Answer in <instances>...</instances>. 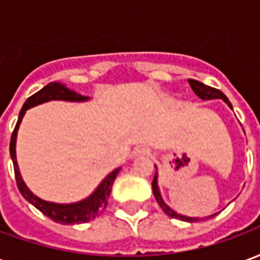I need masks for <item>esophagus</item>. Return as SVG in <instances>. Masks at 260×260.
Returning a JSON list of instances; mask_svg holds the SVG:
<instances>
[{
  "label": "esophagus",
  "mask_w": 260,
  "mask_h": 260,
  "mask_svg": "<svg viewBox=\"0 0 260 260\" xmlns=\"http://www.w3.org/2000/svg\"><path fill=\"white\" fill-rule=\"evenodd\" d=\"M146 153H147L146 149H136L135 150L136 156H142V154H146Z\"/></svg>",
  "instance_id": "34e87169"
}]
</instances>
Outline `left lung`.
Listing matches in <instances>:
<instances>
[{
    "mask_svg": "<svg viewBox=\"0 0 260 260\" xmlns=\"http://www.w3.org/2000/svg\"><path fill=\"white\" fill-rule=\"evenodd\" d=\"M189 85H191L192 90L195 91L196 96H199L202 100H212V99H221L224 102L229 104V107H231V103L229 102V99L227 96L224 94L223 91H220L218 89H214L212 86H207L205 83H202V82H198L195 79H189ZM233 108V107H231ZM152 188H153V193H154V198H156V201H157L158 206L161 207L164 210L166 214H169L170 217L173 218H178V220H184V221H199V218H193V217H186V216H182V214H178V213H175L173 209H170L166 203H164L163 198L160 195V191H158V186H157V173L154 174V178L152 181ZM214 214L212 216H209V217H213Z\"/></svg>",
    "mask_w": 260,
    "mask_h": 260,
    "instance_id": "1",
    "label": "left lung"
}]
</instances>
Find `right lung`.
I'll use <instances>...</instances> for the list:
<instances>
[{
  "instance_id": "add662e5",
  "label": "right lung",
  "mask_w": 260,
  "mask_h": 260,
  "mask_svg": "<svg viewBox=\"0 0 260 260\" xmlns=\"http://www.w3.org/2000/svg\"><path fill=\"white\" fill-rule=\"evenodd\" d=\"M89 97L80 96L76 91H72L67 89L64 85L61 83H50V85L44 86L42 90L35 93L30 96L23 104V107L20 110L19 118L18 122L15 125V129L11 136V143H9V153H11V158L14 163V171H15V180H16V185L18 189L25 198L26 201L31 203L33 206L39 209L43 214H46L55 223L61 224H79V223H87L93 218H96L99 214H102L103 210L106 209L108 202V196L111 193V188L117 174L119 173V169L113 171L111 174L107 175L100 185L97 186V189L91 193L87 199L80 201L78 203H71V205H58V203H51V202H46L33 195L29 188L25 185V182L22 180L19 173V167H18V161H16V153H15V145H16V134H18V128L23 115H25L26 110L30 107H35L37 104H42L44 102H50V100H67V102H85Z\"/></svg>"
}]
</instances>
